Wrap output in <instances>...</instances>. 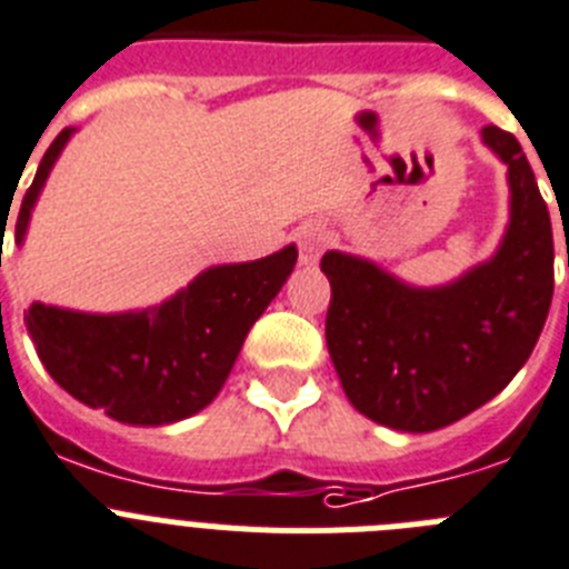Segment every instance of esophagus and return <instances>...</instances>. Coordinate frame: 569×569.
Segmentation results:
<instances>
[{"label": "esophagus", "instance_id": "1", "mask_svg": "<svg viewBox=\"0 0 569 569\" xmlns=\"http://www.w3.org/2000/svg\"><path fill=\"white\" fill-rule=\"evenodd\" d=\"M326 229L320 223H306L298 229V246H300V263L312 266L326 249Z\"/></svg>", "mask_w": 569, "mask_h": 569}]
</instances>
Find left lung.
Returning a JSON list of instances; mask_svg holds the SVG:
<instances>
[{
    "label": "left lung",
    "mask_w": 569,
    "mask_h": 569,
    "mask_svg": "<svg viewBox=\"0 0 569 569\" xmlns=\"http://www.w3.org/2000/svg\"><path fill=\"white\" fill-rule=\"evenodd\" d=\"M483 142L507 162L510 226L487 263L435 289L392 278L363 257L326 251L332 286L326 346L360 415L432 432L492 401L527 363L552 300V226L536 174L510 131Z\"/></svg>",
    "instance_id": "obj_1"
}]
</instances>
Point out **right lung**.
<instances>
[{
    "instance_id": "add662e5",
    "label": "right lung",
    "mask_w": 569,
    "mask_h": 569,
    "mask_svg": "<svg viewBox=\"0 0 569 569\" xmlns=\"http://www.w3.org/2000/svg\"><path fill=\"white\" fill-rule=\"evenodd\" d=\"M73 128L59 131L24 191L17 243L28 231L33 202ZM298 263L286 246L251 263L211 266L174 298L140 312L88 315L31 303L24 326L42 367L59 387L108 418L160 427L200 412L217 398L254 320L283 289Z\"/></svg>"
}]
</instances>
